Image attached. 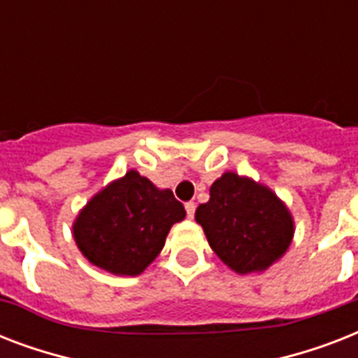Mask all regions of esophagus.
Masks as SVG:
<instances>
[{
    "instance_id": "1",
    "label": "esophagus",
    "mask_w": 358,
    "mask_h": 358,
    "mask_svg": "<svg viewBox=\"0 0 358 358\" xmlns=\"http://www.w3.org/2000/svg\"><path fill=\"white\" fill-rule=\"evenodd\" d=\"M195 202H185V212H187V217L193 219V215H195Z\"/></svg>"
}]
</instances>
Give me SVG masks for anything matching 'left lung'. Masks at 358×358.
<instances>
[{
  "label": "left lung",
  "instance_id": "8db88e82",
  "mask_svg": "<svg viewBox=\"0 0 358 358\" xmlns=\"http://www.w3.org/2000/svg\"><path fill=\"white\" fill-rule=\"evenodd\" d=\"M208 243L239 275L264 271L288 250L294 219L269 187L224 173L210 187V201L195 212Z\"/></svg>",
  "mask_w": 358,
  "mask_h": 358
}]
</instances>
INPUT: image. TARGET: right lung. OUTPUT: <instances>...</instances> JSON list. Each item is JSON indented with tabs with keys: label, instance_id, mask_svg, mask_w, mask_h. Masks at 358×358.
I'll list each match as a JSON object with an SVG mask.
<instances>
[{
	"label": "right lung",
	"instance_id": "add662e5",
	"mask_svg": "<svg viewBox=\"0 0 358 358\" xmlns=\"http://www.w3.org/2000/svg\"><path fill=\"white\" fill-rule=\"evenodd\" d=\"M185 217L182 202L171 189H157L137 171L87 202L74 221L81 255L113 275H139L162 252L174 223Z\"/></svg>",
	"mask_w": 358,
	"mask_h": 358
}]
</instances>
